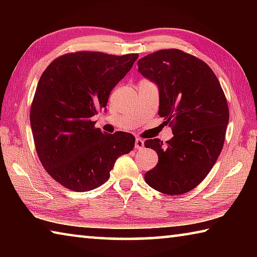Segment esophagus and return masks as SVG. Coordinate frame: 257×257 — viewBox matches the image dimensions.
Here are the masks:
<instances>
[{
	"instance_id": "1",
	"label": "esophagus",
	"mask_w": 257,
	"mask_h": 257,
	"mask_svg": "<svg viewBox=\"0 0 257 257\" xmlns=\"http://www.w3.org/2000/svg\"><path fill=\"white\" fill-rule=\"evenodd\" d=\"M143 147H144V141L142 138H136V141H135V149L142 150Z\"/></svg>"
}]
</instances>
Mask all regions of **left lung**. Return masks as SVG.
I'll use <instances>...</instances> for the list:
<instances>
[{
  "instance_id": "left-lung-1",
  "label": "left lung",
  "mask_w": 257,
  "mask_h": 257,
  "mask_svg": "<svg viewBox=\"0 0 257 257\" xmlns=\"http://www.w3.org/2000/svg\"><path fill=\"white\" fill-rule=\"evenodd\" d=\"M138 71L159 88V115L172 127L163 144L147 139L159 156L145 181L155 190L180 195L201 184L222 151L229 108L214 72L180 50H161L138 60Z\"/></svg>"
}]
</instances>
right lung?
I'll list each match as a JSON object with an SVG mask.
<instances>
[{
  "instance_id": "obj_1",
  "label": "right lung",
  "mask_w": 257,
  "mask_h": 257,
  "mask_svg": "<svg viewBox=\"0 0 257 257\" xmlns=\"http://www.w3.org/2000/svg\"><path fill=\"white\" fill-rule=\"evenodd\" d=\"M138 54L76 52L55 59L37 84L30 108L35 147L47 173L68 189L103 185L120 155L135 146L132 134H103L90 120Z\"/></svg>"
}]
</instances>
